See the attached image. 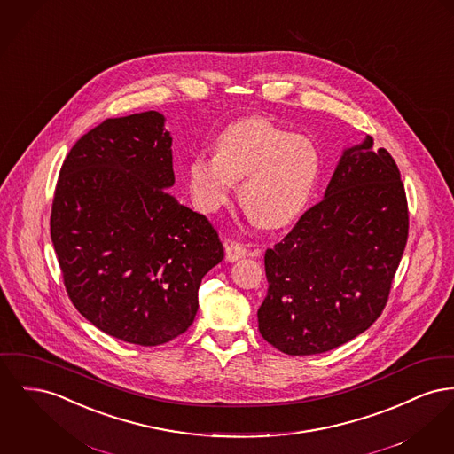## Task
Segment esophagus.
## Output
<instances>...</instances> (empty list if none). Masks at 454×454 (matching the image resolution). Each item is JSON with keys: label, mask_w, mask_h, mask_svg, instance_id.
Returning a JSON list of instances; mask_svg holds the SVG:
<instances>
[{"label": "esophagus", "mask_w": 454, "mask_h": 454, "mask_svg": "<svg viewBox=\"0 0 454 454\" xmlns=\"http://www.w3.org/2000/svg\"><path fill=\"white\" fill-rule=\"evenodd\" d=\"M224 250H226V259L230 262H235V261H239V259L247 255V247L240 241H226Z\"/></svg>", "instance_id": "obj_1"}]
</instances>
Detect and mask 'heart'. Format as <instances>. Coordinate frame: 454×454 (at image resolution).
<instances>
[{"label": "heart", "mask_w": 454, "mask_h": 454, "mask_svg": "<svg viewBox=\"0 0 454 454\" xmlns=\"http://www.w3.org/2000/svg\"><path fill=\"white\" fill-rule=\"evenodd\" d=\"M322 171L317 145L266 118H245L215 138V154H195L187 166L195 206L206 214L228 204L235 182L248 217L264 228L292 223L310 202Z\"/></svg>", "instance_id": "heart-1"}]
</instances>
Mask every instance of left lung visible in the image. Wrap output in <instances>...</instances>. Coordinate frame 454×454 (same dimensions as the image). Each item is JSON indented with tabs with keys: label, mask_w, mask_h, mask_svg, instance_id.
<instances>
[{
	"label": "left lung",
	"mask_w": 454,
	"mask_h": 454,
	"mask_svg": "<svg viewBox=\"0 0 454 454\" xmlns=\"http://www.w3.org/2000/svg\"><path fill=\"white\" fill-rule=\"evenodd\" d=\"M372 144L347 149L324 199L266 250L259 331L286 355L345 345L387 303L410 221L400 169Z\"/></svg>",
	"instance_id": "obj_1"
}]
</instances>
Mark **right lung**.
Wrapping results in <instances>:
<instances>
[{
	"label": "right lung",
	"instance_id": "1",
	"mask_svg": "<svg viewBox=\"0 0 454 454\" xmlns=\"http://www.w3.org/2000/svg\"><path fill=\"white\" fill-rule=\"evenodd\" d=\"M164 116L105 120L82 135L54 188L51 240L75 309L109 336L164 345L195 319L202 278L224 257L211 221L182 206Z\"/></svg>",
	"mask_w": 454,
	"mask_h": 454
}]
</instances>
